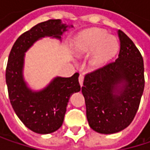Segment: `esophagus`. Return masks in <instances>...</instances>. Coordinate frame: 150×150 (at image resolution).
Masks as SVG:
<instances>
[{"label": "esophagus", "instance_id": "34e87169", "mask_svg": "<svg viewBox=\"0 0 150 150\" xmlns=\"http://www.w3.org/2000/svg\"><path fill=\"white\" fill-rule=\"evenodd\" d=\"M83 80H84V76H83V75L81 74L79 75V83H80L81 86H82V84H83Z\"/></svg>", "mask_w": 150, "mask_h": 150}]
</instances>
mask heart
Instances as JSON below:
<instances>
[{
	"label": "heart",
	"instance_id": "b5f03b06",
	"mask_svg": "<svg viewBox=\"0 0 150 150\" xmlns=\"http://www.w3.org/2000/svg\"><path fill=\"white\" fill-rule=\"evenodd\" d=\"M119 42L115 36L100 28H90L81 32L75 39L74 50L77 55H88L92 53L89 65L100 69L116 54Z\"/></svg>",
	"mask_w": 150,
	"mask_h": 150
}]
</instances>
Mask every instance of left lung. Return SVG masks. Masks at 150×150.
<instances>
[{
	"label": "left lung",
	"instance_id": "obj_1",
	"mask_svg": "<svg viewBox=\"0 0 150 150\" xmlns=\"http://www.w3.org/2000/svg\"><path fill=\"white\" fill-rule=\"evenodd\" d=\"M118 36V58L85 75L81 88L90 128L106 135L120 132L132 122L144 90L142 56L122 30Z\"/></svg>",
	"mask_w": 150,
	"mask_h": 150
}]
</instances>
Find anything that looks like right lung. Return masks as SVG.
Wrapping results in <instances>:
<instances>
[{"label": "right lung", "mask_w": 150, "mask_h": 150, "mask_svg": "<svg viewBox=\"0 0 150 150\" xmlns=\"http://www.w3.org/2000/svg\"><path fill=\"white\" fill-rule=\"evenodd\" d=\"M69 28L73 25H66L61 20L38 23L15 41L8 56L6 83L11 105L22 123L38 134H50L61 128L70 96L81 90L79 74L71 77L56 76L42 90H32L23 75L25 53L44 37L61 41Z\"/></svg>", "instance_id": "1"}]
</instances>
